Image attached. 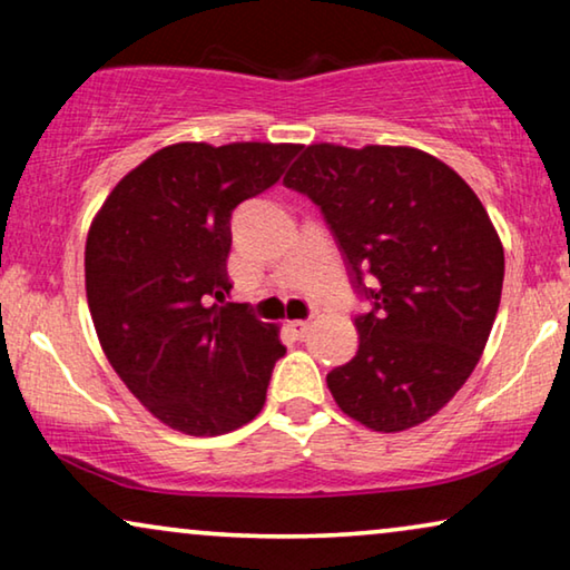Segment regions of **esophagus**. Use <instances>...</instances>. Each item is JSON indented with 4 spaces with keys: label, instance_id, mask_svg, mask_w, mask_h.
Returning <instances> with one entry per match:
<instances>
[{
    "label": "esophagus",
    "instance_id": "esophagus-1",
    "mask_svg": "<svg viewBox=\"0 0 570 570\" xmlns=\"http://www.w3.org/2000/svg\"><path fill=\"white\" fill-rule=\"evenodd\" d=\"M287 330L293 332V337H306V332L311 330V322H303V318H295V322H287Z\"/></svg>",
    "mask_w": 570,
    "mask_h": 570
}]
</instances>
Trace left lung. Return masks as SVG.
Returning <instances> with one entry per match:
<instances>
[{
    "label": "left lung",
    "mask_w": 570,
    "mask_h": 570,
    "mask_svg": "<svg viewBox=\"0 0 570 570\" xmlns=\"http://www.w3.org/2000/svg\"><path fill=\"white\" fill-rule=\"evenodd\" d=\"M283 184L322 207L373 301L355 357L326 376L334 402L379 433L425 423L470 379L501 303L503 244L478 194L433 155L392 145H308Z\"/></svg>",
    "instance_id": "1"
}]
</instances>
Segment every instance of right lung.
<instances>
[{
	"label": "right lung",
	"instance_id": "add662e5",
	"mask_svg": "<svg viewBox=\"0 0 570 570\" xmlns=\"http://www.w3.org/2000/svg\"><path fill=\"white\" fill-rule=\"evenodd\" d=\"M301 145L178 142L129 170L92 217L85 291L100 347L131 394L186 435H223L267 400L279 326L230 295V215Z\"/></svg>",
	"mask_w": 570,
	"mask_h": 570
}]
</instances>
